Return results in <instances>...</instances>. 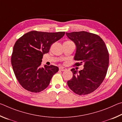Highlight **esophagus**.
<instances>
[{
    "instance_id": "34e87169",
    "label": "esophagus",
    "mask_w": 122,
    "mask_h": 122,
    "mask_svg": "<svg viewBox=\"0 0 122 122\" xmlns=\"http://www.w3.org/2000/svg\"><path fill=\"white\" fill-rule=\"evenodd\" d=\"M59 70L60 71H67V68L63 67H59Z\"/></svg>"
}]
</instances>
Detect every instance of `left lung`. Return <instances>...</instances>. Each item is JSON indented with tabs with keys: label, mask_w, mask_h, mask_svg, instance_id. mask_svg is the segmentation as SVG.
I'll use <instances>...</instances> for the list:
<instances>
[{
	"label": "left lung",
	"mask_w": 122,
	"mask_h": 122,
	"mask_svg": "<svg viewBox=\"0 0 122 122\" xmlns=\"http://www.w3.org/2000/svg\"><path fill=\"white\" fill-rule=\"evenodd\" d=\"M76 47L74 60L76 66L84 64V68L77 71L73 68V77L67 81L69 88L82 95L93 92L106 77L109 56L106 44L97 35L85 31L66 33Z\"/></svg>",
	"instance_id": "8db88e82"
}]
</instances>
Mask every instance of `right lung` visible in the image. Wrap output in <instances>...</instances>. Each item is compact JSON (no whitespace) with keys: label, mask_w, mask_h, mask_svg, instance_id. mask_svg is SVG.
<instances>
[{"label":"right lung","mask_w":122,"mask_h":122,"mask_svg":"<svg viewBox=\"0 0 122 122\" xmlns=\"http://www.w3.org/2000/svg\"><path fill=\"white\" fill-rule=\"evenodd\" d=\"M65 32L48 33L33 30L16 41L11 56L14 74L25 89L39 92L48 86L51 78L59 71L56 66L41 67L43 55L51 45L62 38Z\"/></svg>","instance_id":"right-lung-1"}]
</instances>
